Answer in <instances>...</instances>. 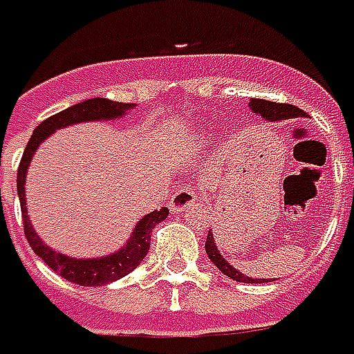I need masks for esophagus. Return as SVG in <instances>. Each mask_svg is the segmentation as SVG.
<instances>
[{
  "instance_id": "obj_1",
  "label": "esophagus",
  "mask_w": 354,
  "mask_h": 354,
  "mask_svg": "<svg viewBox=\"0 0 354 354\" xmlns=\"http://www.w3.org/2000/svg\"><path fill=\"white\" fill-rule=\"evenodd\" d=\"M195 201H197V192L192 189V187H182V189H176V194L172 195V199H170V209L182 211L185 207L194 205Z\"/></svg>"
}]
</instances>
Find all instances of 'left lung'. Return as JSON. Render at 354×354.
I'll use <instances>...</instances> for the list:
<instances>
[{
    "instance_id": "8db88e82",
    "label": "left lung",
    "mask_w": 354,
    "mask_h": 354,
    "mask_svg": "<svg viewBox=\"0 0 354 354\" xmlns=\"http://www.w3.org/2000/svg\"><path fill=\"white\" fill-rule=\"evenodd\" d=\"M251 109L254 113H259L261 117L266 118V120H281V118H293V117H305L303 109L295 107V105H289V103H274V101H266V100H251ZM205 251L209 254L212 263L216 264L222 274H226L228 278L236 281H243V283H264V281L270 280H253V278H247L243 276L241 272H237L232 264L218 253V247L214 243V237L209 232L207 234V241H205Z\"/></svg>"
}]
</instances>
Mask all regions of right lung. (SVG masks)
<instances>
[{"mask_svg": "<svg viewBox=\"0 0 354 354\" xmlns=\"http://www.w3.org/2000/svg\"><path fill=\"white\" fill-rule=\"evenodd\" d=\"M134 107V103H118V101L103 100V97H93L86 100L82 103H76L73 107L65 109L61 113H57L53 117L46 118L41 124L34 130V134L26 143L24 153H22L21 165L17 170V194L21 199L22 222H24V236L30 243L32 251L38 254L49 268L57 272L59 276H63L65 280L78 283V286H105L109 281H117L124 278L126 274L138 268V264L145 259V254L151 245V232L153 228L169 216V209L160 207L159 211L149 212L147 216H143L134 234L130 237L128 245L120 249L111 257L103 259H91V261H82V259H68L65 254L55 253L53 249H49L38 234L32 228L30 220L26 216V199H24V182H26V169L30 165V159L34 151L38 149V145L49 134H53L59 128L84 122V120H107V118H118L124 115L128 109Z\"/></svg>", "mask_w": 354, "mask_h": 354, "instance_id": "add662e5", "label": "right lung"}]
</instances>
